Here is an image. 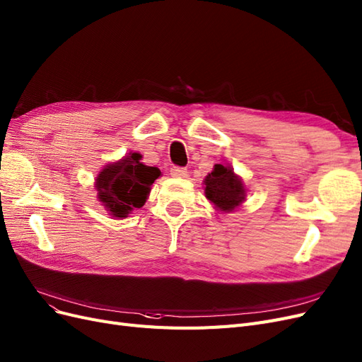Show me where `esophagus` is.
I'll return each mask as SVG.
<instances>
[{"label":"esophagus","mask_w":362,"mask_h":362,"mask_svg":"<svg viewBox=\"0 0 362 362\" xmlns=\"http://www.w3.org/2000/svg\"><path fill=\"white\" fill-rule=\"evenodd\" d=\"M170 175L173 178H187V175H189V173H187V169H184V168H172L170 169Z\"/></svg>","instance_id":"esophagus-1"}]
</instances>
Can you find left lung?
<instances>
[{"label": "left lung", "mask_w": 362, "mask_h": 362, "mask_svg": "<svg viewBox=\"0 0 362 362\" xmlns=\"http://www.w3.org/2000/svg\"><path fill=\"white\" fill-rule=\"evenodd\" d=\"M205 197L221 213H232L240 208L247 197L243 178L236 175L233 168L226 163L214 165L211 173L204 178Z\"/></svg>", "instance_id": "left-lung-1"}]
</instances>
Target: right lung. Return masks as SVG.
I'll use <instances>...</instances> for the list:
<instances>
[{"label":"right lung","mask_w":362,"mask_h":362,"mask_svg":"<svg viewBox=\"0 0 362 362\" xmlns=\"http://www.w3.org/2000/svg\"><path fill=\"white\" fill-rule=\"evenodd\" d=\"M139 153H129L100 169L94 180L97 201L114 218H126L142 208L151 192V184L161 175L154 166L142 163Z\"/></svg>","instance_id":"1"}]
</instances>
